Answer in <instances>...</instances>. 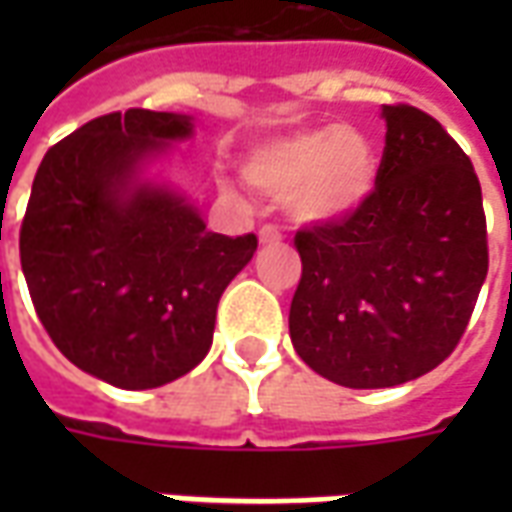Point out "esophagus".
Returning <instances> with one entry per match:
<instances>
[{"instance_id": "34e87169", "label": "esophagus", "mask_w": 512, "mask_h": 512, "mask_svg": "<svg viewBox=\"0 0 512 512\" xmlns=\"http://www.w3.org/2000/svg\"><path fill=\"white\" fill-rule=\"evenodd\" d=\"M282 241V230L277 224H263L260 227V244H279Z\"/></svg>"}]
</instances>
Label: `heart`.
<instances>
[{
	"label": "heart",
	"mask_w": 512,
	"mask_h": 512,
	"mask_svg": "<svg viewBox=\"0 0 512 512\" xmlns=\"http://www.w3.org/2000/svg\"><path fill=\"white\" fill-rule=\"evenodd\" d=\"M244 178L268 197H290V211L304 222H334L370 197L376 150L356 128H312L255 147Z\"/></svg>",
	"instance_id": "1"
}]
</instances>
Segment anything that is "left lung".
I'll return each mask as SVG.
<instances>
[{
    "instance_id": "obj_1",
    "label": "left lung",
    "mask_w": 512,
    "mask_h": 512,
    "mask_svg": "<svg viewBox=\"0 0 512 512\" xmlns=\"http://www.w3.org/2000/svg\"><path fill=\"white\" fill-rule=\"evenodd\" d=\"M376 189L345 219L296 233L290 340L304 365L351 389L425 376L461 343L488 274L472 161L436 117L384 106Z\"/></svg>"
}]
</instances>
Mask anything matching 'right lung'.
I'll return each instance as SVG.
<instances>
[{"mask_svg": "<svg viewBox=\"0 0 512 512\" xmlns=\"http://www.w3.org/2000/svg\"><path fill=\"white\" fill-rule=\"evenodd\" d=\"M191 134V117L112 112L49 147L21 222V268L43 329L73 365L120 389L186 376L213 343L216 304L257 235L205 230L147 158Z\"/></svg>", "mask_w": 512, "mask_h": 512, "instance_id": "1", "label": "right lung"}]
</instances>
